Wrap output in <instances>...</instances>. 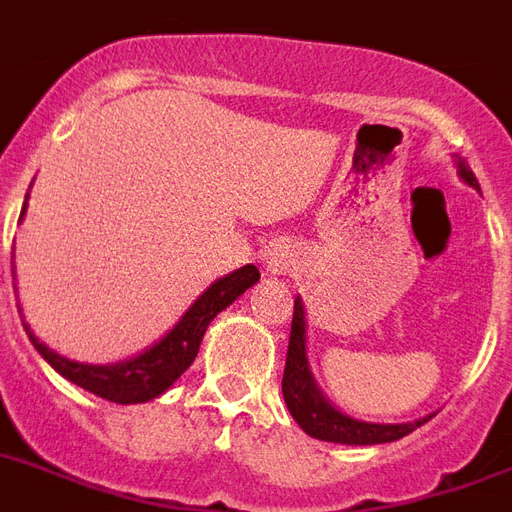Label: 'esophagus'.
Returning <instances> with one entry per match:
<instances>
[{
  "mask_svg": "<svg viewBox=\"0 0 512 512\" xmlns=\"http://www.w3.org/2000/svg\"><path fill=\"white\" fill-rule=\"evenodd\" d=\"M263 265L268 273H292L298 265V257L287 244H268L263 255Z\"/></svg>",
  "mask_w": 512,
  "mask_h": 512,
  "instance_id": "esophagus-1",
  "label": "esophagus"
}]
</instances>
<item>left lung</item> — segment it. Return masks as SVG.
<instances>
[{"label": "left lung", "instance_id": "obj_1", "mask_svg": "<svg viewBox=\"0 0 512 512\" xmlns=\"http://www.w3.org/2000/svg\"><path fill=\"white\" fill-rule=\"evenodd\" d=\"M456 169L462 174L467 185L481 190L473 169L467 166L464 158L456 161ZM284 403L290 408L292 419L298 421L306 435L327 443H349V446H376V443H392V440L405 438L408 432L421 427L427 419L413 421V424H368V421L351 419L335 411L333 405L327 403L325 395L319 392L314 384V376L308 370L306 360V311L300 298H295V311H292V330H290V346H287V365H284L282 378Z\"/></svg>", "mask_w": 512, "mask_h": 512}]
</instances>
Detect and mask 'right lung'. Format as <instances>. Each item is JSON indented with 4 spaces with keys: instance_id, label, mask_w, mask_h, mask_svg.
I'll return each mask as SVG.
<instances>
[{
    "instance_id": "add662e5",
    "label": "right lung",
    "mask_w": 512,
    "mask_h": 512,
    "mask_svg": "<svg viewBox=\"0 0 512 512\" xmlns=\"http://www.w3.org/2000/svg\"><path fill=\"white\" fill-rule=\"evenodd\" d=\"M23 212H26V206H23ZM257 279H260V271L255 265H244L239 271L222 276L220 282H214L201 298L195 300L193 306L187 308L185 317L179 319V325L166 338H161L155 346H150L134 360L117 362V365H85V362L66 360V357H61V354H56V351L39 341L26 322H23V327H26V335L34 343V349L61 376L69 378L72 384L83 386L85 392L120 405L147 403L152 397L163 395L193 365L209 322L220 314L222 308H228L239 295H244Z\"/></svg>"
}]
</instances>
